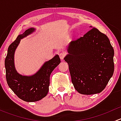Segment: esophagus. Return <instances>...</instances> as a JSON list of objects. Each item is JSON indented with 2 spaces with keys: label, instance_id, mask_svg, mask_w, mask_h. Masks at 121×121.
Instances as JSON below:
<instances>
[{
  "label": "esophagus",
  "instance_id": "1",
  "mask_svg": "<svg viewBox=\"0 0 121 121\" xmlns=\"http://www.w3.org/2000/svg\"><path fill=\"white\" fill-rule=\"evenodd\" d=\"M65 55H66V54H65V53H64V52H61V53H60L59 57H60V59L61 60L64 59V58L65 57Z\"/></svg>",
  "mask_w": 121,
  "mask_h": 121
}]
</instances>
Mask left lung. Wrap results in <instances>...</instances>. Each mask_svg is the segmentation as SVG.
I'll list each match as a JSON object with an SVG mask.
<instances>
[{"instance_id":"left-lung-1","label":"left lung","mask_w":121,"mask_h":121,"mask_svg":"<svg viewBox=\"0 0 121 121\" xmlns=\"http://www.w3.org/2000/svg\"><path fill=\"white\" fill-rule=\"evenodd\" d=\"M67 52L64 60L75 90L84 95L102 92L114 71V50L108 37L93 27L71 41Z\"/></svg>"}]
</instances>
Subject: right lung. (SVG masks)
I'll return each mask as SVG.
<instances>
[{
	"label": "right lung",
	"instance_id": "1",
	"mask_svg": "<svg viewBox=\"0 0 121 121\" xmlns=\"http://www.w3.org/2000/svg\"><path fill=\"white\" fill-rule=\"evenodd\" d=\"M30 28L17 36L8 48L5 58L6 77L8 84L14 93L26 102H36L47 95L50 85V76L55 68L60 63V58L56 55L52 59L44 63L39 71L30 76L19 74L14 66V55L21 39L34 32Z\"/></svg>",
	"mask_w": 121,
	"mask_h": 121
}]
</instances>
